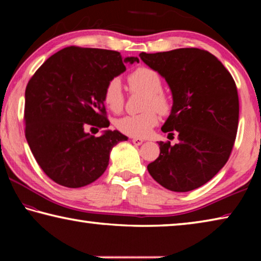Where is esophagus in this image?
Returning <instances> with one entry per match:
<instances>
[{
    "label": "esophagus",
    "instance_id": "obj_1",
    "mask_svg": "<svg viewBox=\"0 0 261 261\" xmlns=\"http://www.w3.org/2000/svg\"><path fill=\"white\" fill-rule=\"evenodd\" d=\"M131 141L136 145V146H139V145L143 144V141H144V140L141 139V138H132V139H131Z\"/></svg>",
    "mask_w": 261,
    "mask_h": 261
}]
</instances>
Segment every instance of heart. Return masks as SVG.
I'll return each mask as SVG.
<instances>
[{"instance_id": "b5f03b06", "label": "heart", "mask_w": 261, "mask_h": 261, "mask_svg": "<svg viewBox=\"0 0 261 261\" xmlns=\"http://www.w3.org/2000/svg\"><path fill=\"white\" fill-rule=\"evenodd\" d=\"M127 84L132 92L145 95L141 105V109L145 112L120 118L116 122V127L124 135L144 137L158 124L156 112L161 115H167L170 112V99L162 91V78L154 69L137 68L127 76ZM103 101L112 112H121L124 106L125 95L118 79H112L107 84Z\"/></svg>"}]
</instances>
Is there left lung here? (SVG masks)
Masks as SVG:
<instances>
[{"instance_id":"8db88e82","label":"left lung","mask_w":261,"mask_h":261,"mask_svg":"<svg viewBox=\"0 0 261 261\" xmlns=\"http://www.w3.org/2000/svg\"><path fill=\"white\" fill-rule=\"evenodd\" d=\"M140 59L166 79L173 108L161 130L178 143L160 145V155L147 166L156 182L170 191L188 192L219 173L226 165L238 127L240 101L235 81L210 51L179 48Z\"/></svg>"}]
</instances>
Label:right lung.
Here are the masks:
<instances>
[{
	"label": "right lung",
	"instance_id": "obj_1",
	"mask_svg": "<svg viewBox=\"0 0 261 261\" xmlns=\"http://www.w3.org/2000/svg\"><path fill=\"white\" fill-rule=\"evenodd\" d=\"M139 62L115 50L67 47L51 55L25 90V137L48 177L67 188H82L107 169L115 145L127 137L106 130L94 137L87 127L109 126L103 93L107 84ZM93 129V127H91Z\"/></svg>",
	"mask_w": 261,
	"mask_h": 261
}]
</instances>
